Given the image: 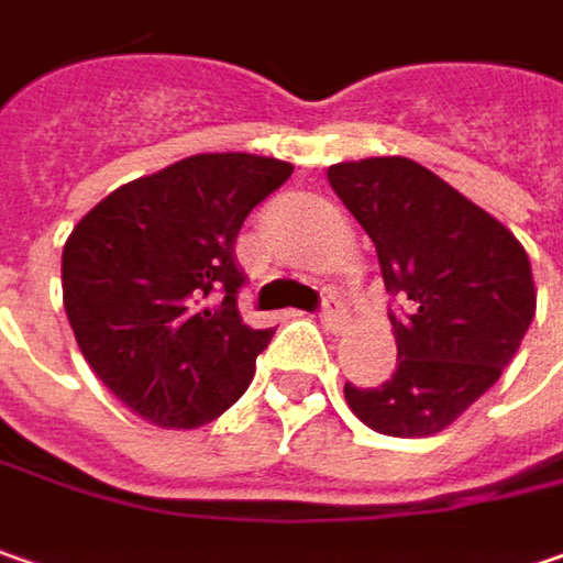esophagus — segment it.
<instances>
[{
    "instance_id": "34e87169",
    "label": "esophagus",
    "mask_w": 563,
    "mask_h": 563,
    "mask_svg": "<svg viewBox=\"0 0 563 563\" xmlns=\"http://www.w3.org/2000/svg\"><path fill=\"white\" fill-rule=\"evenodd\" d=\"M318 318L324 321V328L328 330H343V324L350 321V311H346V302H343L340 296H324V299H321Z\"/></svg>"
}]
</instances>
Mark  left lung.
<instances>
[{
	"instance_id": "8db88e82",
	"label": "left lung",
	"mask_w": 563,
	"mask_h": 563,
	"mask_svg": "<svg viewBox=\"0 0 563 563\" xmlns=\"http://www.w3.org/2000/svg\"><path fill=\"white\" fill-rule=\"evenodd\" d=\"M330 188L375 242L397 336V372L346 384L368 428L422 438L448 428L501 378L536 314L523 245L510 230L406 157L336 163Z\"/></svg>"
}]
</instances>
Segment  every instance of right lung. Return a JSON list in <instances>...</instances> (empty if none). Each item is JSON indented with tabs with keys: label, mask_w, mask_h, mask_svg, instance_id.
I'll list each match as a JSON object with an SVG mask.
<instances>
[{
	"label": "right lung",
	"mask_w": 563,
	"mask_h": 563,
	"mask_svg": "<svg viewBox=\"0 0 563 563\" xmlns=\"http://www.w3.org/2000/svg\"><path fill=\"white\" fill-rule=\"evenodd\" d=\"M289 176L274 157L198 154L115 188L68 235V324L97 378L147 422L198 428L249 390L274 328L239 314L235 235Z\"/></svg>",
	"instance_id": "add662e5"
}]
</instances>
